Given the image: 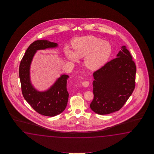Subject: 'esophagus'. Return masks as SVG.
I'll list each match as a JSON object with an SVG mask.
<instances>
[{
	"instance_id": "1",
	"label": "esophagus",
	"mask_w": 154,
	"mask_h": 154,
	"mask_svg": "<svg viewBox=\"0 0 154 154\" xmlns=\"http://www.w3.org/2000/svg\"><path fill=\"white\" fill-rule=\"evenodd\" d=\"M82 85L84 87L87 88V87H88V85H89V82H88V81H85V82H82Z\"/></svg>"
}]
</instances>
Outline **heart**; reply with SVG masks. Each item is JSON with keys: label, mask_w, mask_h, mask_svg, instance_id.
<instances>
[{"label": "heart", "mask_w": 154, "mask_h": 154, "mask_svg": "<svg viewBox=\"0 0 154 154\" xmlns=\"http://www.w3.org/2000/svg\"><path fill=\"white\" fill-rule=\"evenodd\" d=\"M72 48L66 47L64 54L71 62H78L84 57V63L90 70L100 69L107 61L111 54L110 43L94 36H85L72 39Z\"/></svg>", "instance_id": "b5f03b06"}]
</instances>
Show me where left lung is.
<instances>
[{
	"mask_svg": "<svg viewBox=\"0 0 154 154\" xmlns=\"http://www.w3.org/2000/svg\"><path fill=\"white\" fill-rule=\"evenodd\" d=\"M125 46L117 58L94 72V97L90 108L98 115L119 111L132 94L135 86L136 66Z\"/></svg>",
	"mask_w": 154,
	"mask_h": 154,
	"instance_id": "left-lung-1",
	"label": "left lung"
}]
</instances>
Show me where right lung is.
<instances>
[{
    "instance_id": "right-lung-1",
    "label": "right lung",
    "mask_w": 154,
    "mask_h": 154,
    "mask_svg": "<svg viewBox=\"0 0 154 154\" xmlns=\"http://www.w3.org/2000/svg\"><path fill=\"white\" fill-rule=\"evenodd\" d=\"M57 47V43L45 39L37 40L26 50L19 66V77L23 97L37 112L49 117L59 115L66 109L69 95L66 88L69 76L61 75L47 90L39 91L33 87L31 82L30 66L38 50Z\"/></svg>"
}]
</instances>
